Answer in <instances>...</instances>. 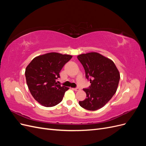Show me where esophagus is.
I'll list each match as a JSON object with an SVG mask.
<instances>
[{
    "label": "esophagus",
    "instance_id": "obj_1",
    "mask_svg": "<svg viewBox=\"0 0 146 146\" xmlns=\"http://www.w3.org/2000/svg\"><path fill=\"white\" fill-rule=\"evenodd\" d=\"M74 90L77 91L80 90V88H74Z\"/></svg>",
    "mask_w": 146,
    "mask_h": 146
}]
</instances>
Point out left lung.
Here are the masks:
<instances>
[{
    "instance_id": "1",
    "label": "left lung",
    "mask_w": 146,
    "mask_h": 146,
    "mask_svg": "<svg viewBox=\"0 0 146 146\" xmlns=\"http://www.w3.org/2000/svg\"><path fill=\"white\" fill-rule=\"evenodd\" d=\"M77 58L91 83L89 88L83 89L86 98L79 101V105L87 110L96 111L103 107L116 93L120 74L112 60L99 53L81 54Z\"/></svg>"
}]
</instances>
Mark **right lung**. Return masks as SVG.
Returning a JSON list of instances; mask_svg holds the SVG:
<instances>
[{
	"mask_svg": "<svg viewBox=\"0 0 146 146\" xmlns=\"http://www.w3.org/2000/svg\"><path fill=\"white\" fill-rule=\"evenodd\" d=\"M72 56L51 52L32 60L25 69L26 82L31 94L46 107H52L61 102L69 88L61 86L56 80L64 65Z\"/></svg>",
	"mask_w": 146,
	"mask_h": 146,
	"instance_id": "obj_1",
	"label": "right lung"
}]
</instances>
